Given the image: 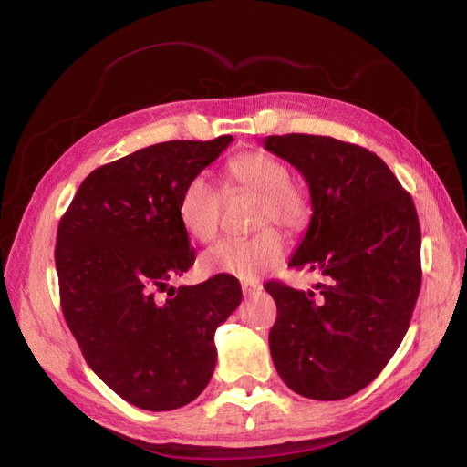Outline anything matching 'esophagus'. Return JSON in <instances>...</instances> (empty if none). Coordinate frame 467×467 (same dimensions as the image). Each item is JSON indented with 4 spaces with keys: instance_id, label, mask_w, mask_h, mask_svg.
Masks as SVG:
<instances>
[{
    "instance_id": "1",
    "label": "esophagus",
    "mask_w": 467,
    "mask_h": 467,
    "mask_svg": "<svg viewBox=\"0 0 467 467\" xmlns=\"http://www.w3.org/2000/svg\"><path fill=\"white\" fill-rule=\"evenodd\" d=\"M242 290L245 296H253L261 290V286L257 285V282H242Z\"/></svg>"
}]
</instances>
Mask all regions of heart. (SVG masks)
<instances>
[{"label": "heart", "instance_id": "b5f03b06", "mask_svg": "<svg viewBox=\"0 0 467 467\" xmlns=\"http://www.w3.org/2000/svg\"><path fill=\"white\" fill-rule=\"evenodd\" d=\"M230 187H245L259 192L255 222L265 225L278 222L290 230H302L312 216L306 192L290 182L288 167L263 150H249L234 155L225 165ZM179 220L185 232L210 242L218 234L222 216V191L204 171L194 173L179 194ZM286 242L273 225L249 237H225L206 249L201 268L206 275H230L253 280L285 257Z\"/></svg>", "mask_w": 467, "mask_h": 467}]
</instances>
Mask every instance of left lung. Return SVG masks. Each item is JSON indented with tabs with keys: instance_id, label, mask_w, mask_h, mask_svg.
<instances>
[{
	"instance_id": "1",
	"label": "left lung",
	"mask_w": 467,
	"mask_h": 467,
	"mask_svg": "<svg viewBox=\"0 0 467 467\" xmlns=\"http://www.w3.org/2000/svg\"><path fill=\"white\" fill-rule=\"evenodd\" d=\"M263 144L309 185L314 214L288 266L321 276L316 292L265 285L276 302L271 357L292 391L345 400L384 370L411 321L420 290L417 210L366 148L312 134Z\"/></svg>"
}]
</instances>
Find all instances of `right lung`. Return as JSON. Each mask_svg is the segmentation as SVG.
Wrapping results in <instances>:
<instances>
[{
	"instance_id": "right-lung-1",
	"label": "right lung",
	"mask_w": 467,
	"mask_h": 467,
	"mask_svg": "<svg viewBox=\"0 0 467 467\" xmlns=\"http://www.w3.org/2000/svg\"><path fill=\"white\" fill-rule=\"evenodd\" d=\"M232 142L173 140L99 167L58 225L54 259L67 327L89 368L148 411L199 398L214 374L218 325L242 302L230 275L169 286L194 263L179 194Z\"/></svg>"
}]
</instances>
